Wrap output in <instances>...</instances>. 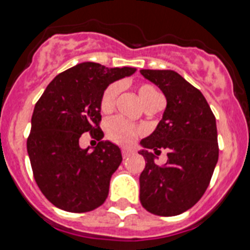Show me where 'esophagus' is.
Here are the masks:
<instances>
[{
	"instance_id": "esophagus-1",
	"label": "esophagus",
	"mask_w": 250,
	"mask_h": 250,
	"mask_svg": "<svg viewBox=\"0 0 250 250\" xmlns=\"http://www.w3.org/2000/svg\"><path fill=\"white\" fill-rule=\"evenodd\" d=\"M132 153H134V149L129 148V147H123L122 148L123 157H128V156H131Z\"/></svg>"
}]
</instances>
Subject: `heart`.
Returning <instances> with one entry per match:
<instances>
[{
    "mask_svg": "<svg viewBox=\"0 0 250 250\" xmlns=\"http://www.w3.org/2000/svg\"><path fill=\"white\" fill-rule=\"evenodd\" d=\"M121 90L118 83H112L105 88L101 98V109L103 112H110L114 108L117 95ZM138 95L145 107L153 105V104L164 103V98L155 86L149 84H142L138 88ZM105 131L109 140L119 143V145H131L138 134L142 133V128L133 125L132 122L122 117H113L107 122Z\"/></svg>",
    "mask_w": 250,
    "mask_h": 250,
    "instance_id": "obj_1",
    "label": "heart"
}]
</instances>
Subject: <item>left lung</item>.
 Instances as JSON below:
<instances>
[{"label":"left lung","mask_w":250,"mask_h":250,"mask_svg":"<svg viewBox=\"0 0 250 250\" xmlns=\"http://www.w3.org/2000/svg\"><path fill=\"white\" fill-rule=\"evenodd\" d=\"M161 89L167 105L153 133L141 141L146 166L140 176V200L147 211L175 216L200 200L219 158L215 116L203 93L173 70L142 69ZM152 149L153 152H149ZM166 149L167 161L155 155Z\"/></svg>","instance_id":"obj_1"}]
</instances>
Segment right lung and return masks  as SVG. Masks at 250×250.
Returning a JSON list of instances; mask_svg holds the SVG:
<instances>
[{
  "mask_svg": "<svg viewBox=\"0 0 250 250\" xmlns=\"http://www.w3.org/2000/svg\"><path fill=\"white\" fill-rule=\"evenodd\" d=\"M134 71L82 62L56 75L35 105L27 153L35 181L56 208L86 212L107 199L122 153L114 143L102 140L101 98L109 84ZM85 131L99 141L93 150L79 145Z\"/></svg>",
  "mask_w": 250,
  "mask_h": 250,
  "instance_id": "obj_1",
  "label": "right lung"
}]
</instances>
